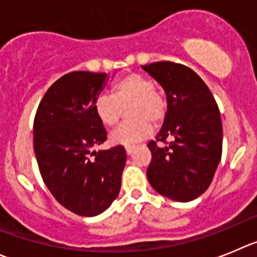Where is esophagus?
<instances>
[{"label":"esophagus","instance_id":"34e87169","mask_svg":"<svg viewBox=\"0 0 257 257\" xmlns=\"http://www.w3.org/2000/svg\"><path fill=\"white\" fill-rule=\"evenodd\" d=\"M134 149H136V147H134V146H126V147H125L126 154H128V155H132V152L134 151Z\"/></svg>","mask_w":257,"mask_h":257}]
</instances>
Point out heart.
<instances>
[{
	"mask_svg": "<svg viewBox=\"0 0 257 257\" xmlns=\"http://www.w3.org/2000/svg\"><path fill=\"white\" fill-rule=\"evenodd\" d=\"M129 106L128 120L110 136L114 145L132 146L151 136L154 125L164 123L168 115V98L165 93L155 88L149 75L128 73L114 83L110 94H98L93 103L97 119L106 128L117 125L123 108Z\"/></svg>",
	"mask_w": 257,
	"mask_h": 257,
	"instance_id": "heart-1",
	"label": "heart"
}]
</instances>
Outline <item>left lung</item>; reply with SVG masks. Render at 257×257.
<instances>
[{"label": "left lung", "instance_id": "1", "mask_svg": "<svg viewBox=\"0 0 257 257\" xmlns=\"http://www.w3.org/2000/svg\"><path fill=\"white\" fill-rule=\"evenodd\" d=\"M142 68L160 83L169 103L160 133L147 145L152 154L147 179L165 197L195 200L209 188L221 159L219 107L209 87L188 66L159 61Z\"/></svg>", "mask_w": 257, "mask_h": 257}]
</instances>
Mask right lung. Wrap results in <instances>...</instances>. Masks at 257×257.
I'll list each match as a JSON object with an SVG mask.
<instances>
[{
    "label": "right lung",
    "instance_id": "obj_1",
    "mask_svg": "<svg viewBox=\"0 0 257 257\" xmlns=\"http://www.w3.org/2000/svg\"><path fill=\"white\" fill-rule=\"evenodd\" d=\"M106 78L65 74L47 89L34 116V154L43 182L60 205L80 216H96L111 205L126 161L120 145L91 151L107 138L93 110Z\"/></svg>",
    "mask_w": 257,
    "mask_h": 257
}]
</instances>
